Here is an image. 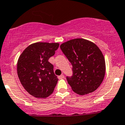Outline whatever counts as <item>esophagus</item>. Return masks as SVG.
Wrapping results in <instances>:
<instances>
[{
	"mask_svg": "<svg viewBox=\"0 0 125 125\" xmlns=\"http://www.w3.org/2000/svg\"><path fill=\"white\" fill-rule=\"evenodd\" d=\"M64 78H65V76H64L63 74H62V75L58 76V79H64Z\"/></svg>",
	"mask_w": 125,
	"mask_h": 125,
	"instance_id": "34e87169",
	"label": "esophagus"
}]
</instances>
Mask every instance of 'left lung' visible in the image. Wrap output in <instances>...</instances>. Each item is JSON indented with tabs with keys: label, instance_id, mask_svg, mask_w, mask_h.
<instances>
[{
	"label": "left lung",
	"instance_id": "1",
	"mask_svg": "<svg viewBox=\"0 0 125 125\" xmlns=\"http://www.w3.org/2000/svg\"><path fill=\"white\" fill-rule=\"evenodd\" d=\"M60 48L73 65V75L67 77L74 92L86 95L96 90L105 75L106 65L101 50L94 43L79 38L63 43Z\"/></svg>",
	"mask_w": 125,
	"mask_h": 125
}]
</instances>
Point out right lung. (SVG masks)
<instances>
[{"instance_id":"right-lung-1","label":"right lung","mask_w":125,"mask_h":125,"mask_svg":"<svg viewBox=\"0 0 125 125\" xmlns=\"http://www.w3.org/2000/svg\"><path fill=\"white\" fill-rule=\"evenodd\" d=\"M59 46V43L36 42L29 45L19 56L17 74L30 95L45 99L53 93L59 79L48 60L54 55Z\"/></svg>"}]
</instances>
